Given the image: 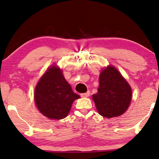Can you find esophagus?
Listing matches in <instances>:
<instances>
[{
  "label": "esophagus",
  "mask_w": 159,
  "mask_h": 159,
  "mask_svg": "<svg viewBox=\"0 0 159 159\" xmlns=\"http://www.w3.org/2000/svg\"><path fill=\"white\" fill-rule=\"evenodd\" d=\"M90 96V91H87L86 93H80V96L82 97V98H86V97H89Z\"/></svg>",
  "instance_id": "obj_1"
}]
</instances>
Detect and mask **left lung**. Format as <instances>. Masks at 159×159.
<instances>
[{
    "mask_svg": "<svg viewBox=\"0 0 159 159\" xmlns=\"http://www.w3.org/2000/svg\"><path fill=\"white\" fill-rule=\"evenodd\" d=\"M132 91L128 82L113 66L103 69L99 77L98 92L93 95L98 113L106 118L118 116L129 108Z\"/></svg>",
    "mask_w": 159,
    "mask_h": 159,
    "instance_id": "1",
    "label": "left lung"
}]
</instances>
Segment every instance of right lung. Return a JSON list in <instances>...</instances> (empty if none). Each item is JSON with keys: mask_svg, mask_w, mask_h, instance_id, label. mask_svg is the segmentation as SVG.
Wrapping results in <instances>:
<instances>
[{"mask_svg": "<svg viewBox=\"0 0 159 159\" xmlns=\"http://www.w3.org/2000/svg\"><path fill=\"white\" fill-rule=\"evenodd\" d=\"M34 98L42 114L59 120L67 116L73 101L80 96L73 91L60 68L54 66L47 70L37 84Z\"/></svg>", "mask_w": 159, "mask_h": 159, "instance_id": "right-lung-1", "label": "right lung"}]
</instances>
